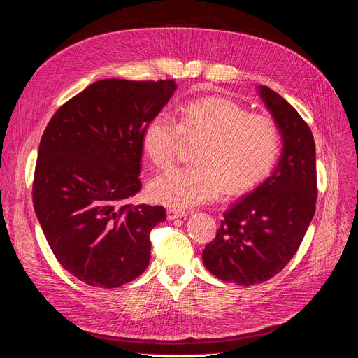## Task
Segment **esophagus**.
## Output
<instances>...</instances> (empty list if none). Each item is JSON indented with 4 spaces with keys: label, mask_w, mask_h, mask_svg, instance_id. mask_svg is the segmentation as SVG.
I'll list each match as a JSON object with an SVG mask.
<instances>
[{
    "label": "esophagus",
    "mask_w": 358,
    "mask_h": 358,
    "mask_svg": "<svg viewBox=\"0 0 358 358\" xmlns=\"http://www.w3.org/2000/svg\"><path fill=\"white\" fill-rule=\"evenodd\" d=\"M187 215H188V212H185V210L173 209V208L167 209V218H169L170 221H173V220H178V218H183V216H187Z\"/></svg>",
    "instance_id": "esophagus-1"
}]
</instances>
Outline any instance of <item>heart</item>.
<instances>
[{"mask_svg":"<svg viewBox=\"0 0 358 358\" xmlns=\"http://www.w3.org/2000/svg\"><path fill=\"white\" fill-rule=\"evenodd\" d=\"M180 140L196 143L192 164L173 167L149 183L154 201L187 209L216 199L222 189L241 196L273 171L282 149L278 124L221 96L192 100L180 107L178 121L157 113L142 133V148L155 167L170 166Z\"/></svg>","mask_w":358,"mask_h":358,"instance_id":"heart-1","label":"heart"}]
</instances>
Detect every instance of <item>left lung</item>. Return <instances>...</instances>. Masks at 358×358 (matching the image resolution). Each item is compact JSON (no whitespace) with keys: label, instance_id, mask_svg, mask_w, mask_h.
Listing matches in <instances>:
<instances>
[{"label":"left lung","instance_id":"8db88e82","mask_svg":"<svg viewBox=\"0 0 358 358\" xmlns=\"http://www.w3.org/2000/svg\"><path fill=\"white\" fill-rule=\"evenodd\" d=\"M282 136V154L262 185L233 203L203 264L212 275L237 285L262 284L294 257L315 213V142L308 124L282 96L258 86Z\"/></svg>","mask_w":358,"mask_h":358}]
</instances>
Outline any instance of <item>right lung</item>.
<instances>
[{
  "label": "right lung",
  "mask_w": 358,
  "mask_h": 358,
  "mask_svg": "<svg viewBox=\"0 0 358 358\" xmlns=\"http://www.w3.org/2000/svg\"><path fill=\"white\" fill-rule=\"evenodd\" d=\"M175 80H99L62 104L40 140L32 203L59 264L91 287L116 288L149 264L162 206L127 204L142 188V133Z\"/></svg>",
  "instance_id": "right-lung-1"
}]
</instances>
